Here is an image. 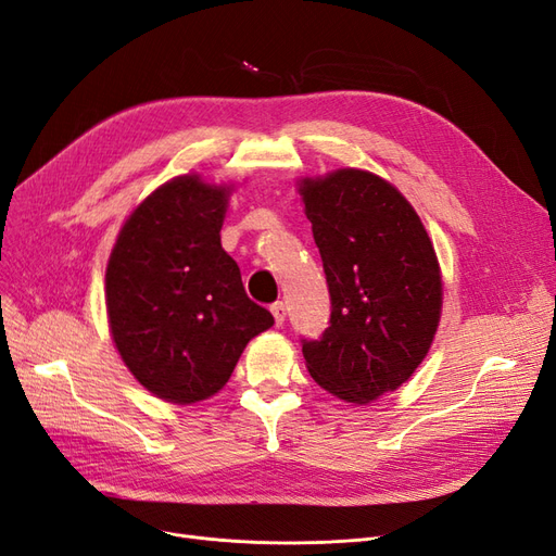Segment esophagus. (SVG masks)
<instances>
[{"mask_svg":"<svg viewBox=\"0 0 556 556\" xmlns=\"http://www.w3.org/2000/svg\"><path fill=\"white\" fill-rule=\"evenodd\" d=\"M271 313H274L276 325L282 327L285 325V317H288V306H285L282 301H276V304H271Z\"/></svg>","mask_w":556,"mask_h":556,"instance_id":"1","label":"esophagus"}]
</instances>
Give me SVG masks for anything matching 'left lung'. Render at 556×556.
Returning <instances> with one entry per match:
<instances>
[{"mask_svg": "<svg viewBox=\"0 0 556 556\" xmlns=\"http://www.w3.org/2000/svg\"><path fill=\"white\" fill-rule=\"evenodd\" d=\"M299 192L331 299L329 327L301 350L319 387L368 403L427 357L443 304L439 262L406 197L374 174L341 169Z\"/></svg>", "mask_w": 556, "mask_h": 556, "instance_id": "8db88e82", "label": "left lung"}]
</instances>
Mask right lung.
I'll return each mask as SVG.
<instances>
[{"label":"right lung","instance_id":"1","mask_svg":"<svg viewBox=\"0 0 556 556\" xmlns=\"http://www.w3.org/2000/svg\"><path fill=\"white\" fill-rule=\"evenodd\" d=\"M227 192L197 176L164 182L129 215L109 260L115 348L146 390L174 403L223 390L248 341L274 325L223 250Z\"/></svg>","mask_w":556,"mask_h":556}]
</instances>
